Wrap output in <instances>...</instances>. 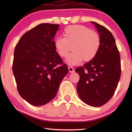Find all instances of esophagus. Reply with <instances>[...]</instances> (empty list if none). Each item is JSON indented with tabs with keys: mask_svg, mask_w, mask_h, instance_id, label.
Here are the masks:
<instances>
[{
	"mask_svg": "<svg viewBox=\"0 0 132 132\" xmlns=\"http://www.w3.org/2000/svg\"><path fill=\"white\" fill-rule=\"evenodd\" d=\"M68 69H69V72H75V69H74L72 67H71V66H69V67H68Z\"/></svg>",
	"mask_w": 132,
	"mask_h": 132,
	"instance_id": "1",
	"label": "esophagus"
}]
</instances>
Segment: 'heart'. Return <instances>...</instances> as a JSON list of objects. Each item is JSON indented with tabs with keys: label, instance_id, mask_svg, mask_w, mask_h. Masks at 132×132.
Instances as JSON below:
<instances>
[{
	"label": "heart",
	"instance_id": "obj_1",
	"mask_svg": "<svg viewBox=\"0 0 132 132\" xmlns=\"http://www.w3.org/2000/svg\"><path fill=\"white\" fill-rule=\"evenodd\" d=\"M64 38L58 37L54 40V47L60 57H68L66 63L76 65L82 60L90 61L99 52L101 39L99 33L92 31L88 27L81 25H74L66 27L63 31Z\"/></svg>",
	"mask_w": 132,
	"mask_h": 132
}]
</instances>
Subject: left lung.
Segmentation results:
<instances>
[{
	"instance_id": "left-lung-1",
	"label": "left lung",
	"mask_w": 132,
	"mask_h": 132,
	"mask_svg": "<svg viewBox=\"0 0 132 132\" xmlns=\"http://www.w3.org/2000/svg\"><path fill=\"white\" fill-rule=\"evenodd\" d=\"M94 24L101 39L97 54L82 67L75 69L79 75L77 91L87 105L97 107L112 97L121 75L120 56L116 40L107 28Z\"/></svg>"
}]
</instances>
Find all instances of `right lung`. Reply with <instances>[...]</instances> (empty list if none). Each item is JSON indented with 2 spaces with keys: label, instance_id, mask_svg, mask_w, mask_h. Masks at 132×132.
<instances>
[{
  "label": "right lung",
  "instance_id": "add662e5",
  "mask_svg": "<svg viewBox=\"0 0 132 132\" xmlns=\"http://www.w3.org/2000/svg\"><path fill=\"white\" fill-rule=\"evenodd\" d=\"M59 26L39 24L23 35L15 48L12 70L18 92L33 105H45L53 99L68 72L54 47Z\"/></svg>",
  "mask_w": 132,
  "mask_h": 132
}]
</instances>
